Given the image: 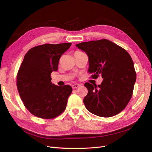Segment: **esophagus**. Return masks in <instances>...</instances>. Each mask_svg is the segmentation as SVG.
<instances>
[{"label": "esophagus", "instance_id": "34e87169", "mask_svg": "<svg viewBox=\"0 0 152 152\" xmlns=\"http://www.w3.org/2000/svg\"><path fill=\"white\" fill-rule=\"evenodd\" d=\"M79 86H80V85H79V84H73V85L72 86L73 89H77V87H79Z\"/></svg>", "mask_w": 152, "mask_h": 152}]
</instances>
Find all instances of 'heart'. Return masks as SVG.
Wrapping results in <instances>:
<instances>
[{"mask_svg": "<svg viewBox=\"0 0 152 152\" xmlns=\"http://www.w3.org/2000/svg\"><path fill=\"white\" fill-rule=\"evenodd\" d=\"M77 52H79V51H77Z\"/></svg>", "mask_w": 152, "mask_h": 152, "instance_id": "obj_1", "label": "heart"}]
</instances>
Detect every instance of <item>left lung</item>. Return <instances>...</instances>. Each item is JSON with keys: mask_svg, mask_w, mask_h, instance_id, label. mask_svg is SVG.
Here are the masks:
<instances>
[{"mask_svg": "<svg viewBox=\"0 0 152 152\" xmlns=\"http://www.w3.org/2000/svg\"><path fill=\"white\" fill-rule=\"evenodd\" d=\"M76 47L89 57V73L97 79L102 75V84L84 86L88 93L84 98L85 107L91 113L110 117L122 112L132 97L136 79L132 59L126 50L107 39L81 42Z\"/></svg>", "mask_w": 152, "mask_h": 152, "instance_id": "obj_1", "label": "left lung"}]
</instances>
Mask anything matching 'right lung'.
Here are the masks:
<instances>
[{
	"mask_svg": "<svg viewBox=\"0 0 152 152\" xmlns=\"http://www.w3.org/2000/svg\"><path fill=\"white\" fill-rule=\"evenodd\" d=\"M71 45L45 44L30 49L25 55L16 85L25 107L34 115L51 119L65 111L72 88L53 84L50 73L58 70L59 59Z\"/></svg>",
	"mask_w": 152,
	"mask_h": 152,
	"instance_id": "1",
	"label": "right lung"
}]
</instances>
